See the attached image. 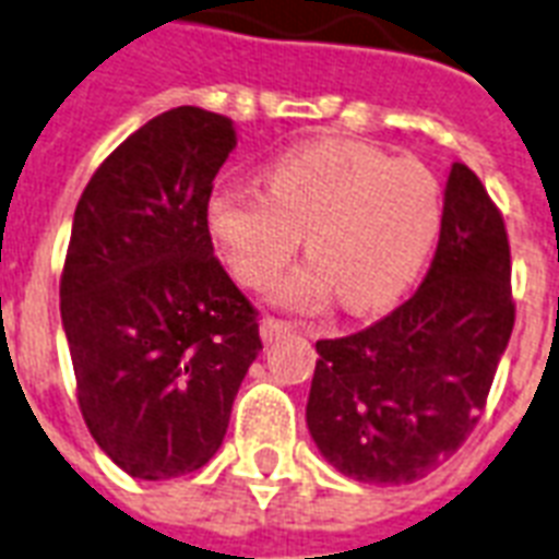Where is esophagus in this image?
I'll return each instance as SVG.
<instances>
[{
    "instance_id": "34e87169",
    "label": "esophagus",
    "mask_w": 559,
    "mask_h": 559,
    "mask_svg": "<svg viewBox=\"0 0 559 559\" xmlns=\"http://www.w3.org/2000/svg\"><path fill=\"white\" fill-rule=\"evenodd\" d=\"M294 329H297V323H285V320L265 318L262 320V326H259V335H262V341H265V344H274L280 335H288V332H294Z\"/></svg>"
}]
</instances>
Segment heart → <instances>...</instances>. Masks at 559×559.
I'll return each mask as SVG.
<instances>
[{
    "label": "heart",
    "mask_w": 559,
    "mask_h": 559,
    "mask_svg": "<svg viewBox=\"0 0 559 559\" xmlns=\"http://www.w3.org/2000/svg\"><path fill=\"white\" fill-rule=\"evenodd\" d=\"M267 192L215 186L206 224L236 280L265 285L297 253L311 259L271 285V302L318 309L332 288L349 311L396 300L435 248L443 194L417 159L349 140L300 145L265 166Z\"/></svg>",
    "instance_id": "heart-1"
}]
</instances>
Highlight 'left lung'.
I'll use <instances>...</instances> for the list:
<instances>
[{"instance_id":"1","label":"left lung","mask_w":559,"mask_h":559,"mask_svg":"<svg viewBox=\"0 0 559 559\" xmlns=\"http://www.w3.org/2000/svg\"><path fill=\"white\" fill-rule=\"evenodd\" d=\"M513 332L510 245L481 180L452 163L435 262L411 300L356 335L318 341L306 426L361 484H408L455 455Z\"/></svg>"}]
</instances>
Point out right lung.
<instances>
[{
    "label": "right lung",
    "mask_w": 559,
    "mask_h": 559,
    "mask_svg": "<svg viewBox=\"0 0 559 559\" xmlns=\"http://www.w3.org/2000/svg\"><path fill=\"white\" fill-rule=\"evenodd\" d=\"M230 119L175 107L104 159L75 206L60 320L90 435L142 481L218 452L257 361V311L212 250L206 201Z\"/></svg>",
    "instance_id": "right-lung-1"
}]
</instances>
